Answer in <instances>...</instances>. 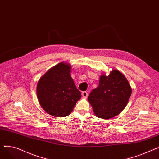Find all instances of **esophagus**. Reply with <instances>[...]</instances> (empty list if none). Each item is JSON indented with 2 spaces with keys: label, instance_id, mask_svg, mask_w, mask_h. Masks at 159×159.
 <instances>
[{
  "label": "esophagus",
  "instance_id": "esophagus-1",
  "mask_svg": "<svg viewBox=\"0 0 159 159\" xmlns=\"http://www.w3.org/2000/svg\"><path fill=\"white\" fill-rule=\"evenodd\" d=\"M88 93L86 92V91H83V92L82 93V96L83 98H86L88 97Z\"/></svg>",
  "mask_w": 159,
  "mask_h": 159
}]
</instances>
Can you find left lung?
<instances>
[{
	"mask_svg": "<svg viewBox=\"0 0 159 159\" xmlns=\"http://www.w3.org/2000/svg\"><path fill=\"white\" fill-rule=\"evenodd\" d=\"M132 93L126 77L119 70L102 74L99 84L88 97L95 115L98 118L109 119L120 113L126 107Z\"/></svg>",
	"mask_w": 159,
	"mask_h": 159,
	"instance_id": "obj_1",
	"label": "left lung"
}]
</instances>
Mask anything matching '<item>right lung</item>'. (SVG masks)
I'll return each mask as SVG.
<instances>
[{"mask_svg":"<svg viewBox=\"0 0 159 159\" xmlns=\"http://www.w3.org/2000/svg\"><path fill=\"white\" fill-rule=\"evenodd\" d=\"M71 71V65L62 62L50 68L38 81V101L47 113L57 117L68 116L81 98Z\"/></svg>","mask_w":159,"mask_h":159,"instance_id":"add662e5","label":"right lung"}]
</instances>
